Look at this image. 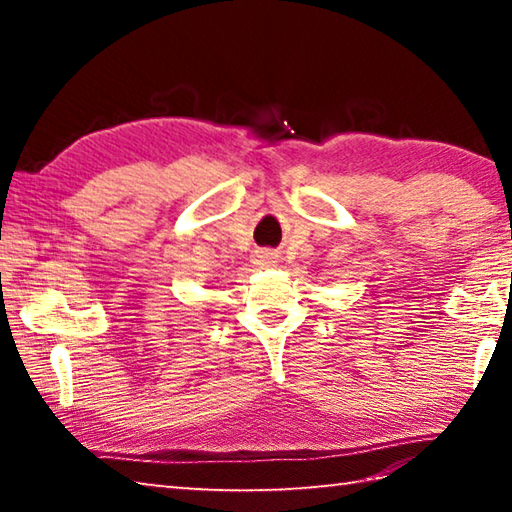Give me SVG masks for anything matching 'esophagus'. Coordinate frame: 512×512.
Masks as SVG:
<instances>
[{
  "label": "esophagus",
  "mask_w": 512,
  "mask_h": 512,
  "mask_svg": "<svg viewBox=\"0 0 512 512\" xmlns=\"http://www.w3.org/2000/svg\"><path fill=\"white\" fill-rule=\"evenodd\" d=\"M277 262V255L271 253V250H259V253H255V264L259 268H271L275 266Z\"/></svg>",
  "instance_id": "esophagus-1"
}]
</instances>
